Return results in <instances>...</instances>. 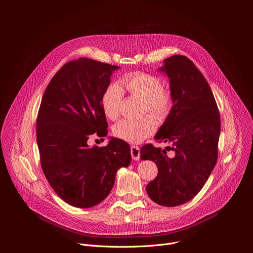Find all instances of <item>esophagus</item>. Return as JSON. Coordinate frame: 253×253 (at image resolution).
Masks as SVG:
<instances>
[{
  "label": "esophagus",
  "mask_w": 253,
  "mask_h": 253,
  "mask_svg": "<svg viewBox=\"0 0 253 253\" xmlns=\"http://www.w3.org/2000/svg\"><path fill=\"white\" fill-rule=\"evenodd\" d=\"M131 156H132V159L135 161L140 159V148L138 146L131 147Z\"/></svg>",
  "instance_id": "1"
}]
</instances>
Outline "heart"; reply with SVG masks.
Returning a JSON list of instances; mask_svg holds the SVG:
<instances>
[{
    "label": "heart",
    "instance_id": "b5f03b06",
    "mask_svg": "<svg viewBox=\"0 0 253 253\" xmlns=\"http://www.w3.org/2000/svg\"><path fill=\"white\" fill-rule=\"evenodd\" d=\"M121 85L131 95L145 102L146 110L157 119L165 118L171 110L172 95L162 88L161 81L149 74L133 73L121 80ZM123 89L119 84L112 83L103 93L101 104L107 118L112 121L118 119L123 100ZM156 130V122L151 117L139 120H122L114 125L115 137L129 143H140L151 136Z\"/></svg>",
    "mask_w": 253,
    "mask_h": 253
}]
</instances>
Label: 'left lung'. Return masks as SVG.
<instances>
[{"label":"left lung","instance_id":"1","mask_svg":"<svg viewBox=\"0 0 253 253\" xmlns=\"http://www.w3.org/2000/svg\"><path fill=\"white\" fill-rule=\"evenodd\" d=\"M159 71L168 77L173 106L155 135L169 142L174 156L147 144L141 159L158 167L146 191L155 203L173 207L191 200L204 186L216 161L220 135V116L214 96L201 72L185 56L164 60Z\"/></svg>","mask_w":253,"mask_h":253}]
</instances>
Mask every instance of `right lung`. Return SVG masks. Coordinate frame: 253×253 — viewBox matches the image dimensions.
I'll use <instances>...</instances> for the list:
<instances>
[{
	"label": "right lung",
	"mask_w": 253,
	"mask_h": 253,
	"mask_svg": "<svg viewBox=\"0 0 253 253\" xmlns=\"http://www.w3.org/2000/svg\"><path fill=\"white\" fill-rule=\"evenodd\" d=\"M120 67L79 58L65 64L47 86L37 118L43 172L68 204L90 208L113 188L117 171L131 162L130 146L110 137L105 147H90L89 137L107 135L101 99Z\"/></svg>",
	"instance_id": "add662e5"
}]
</instances>
